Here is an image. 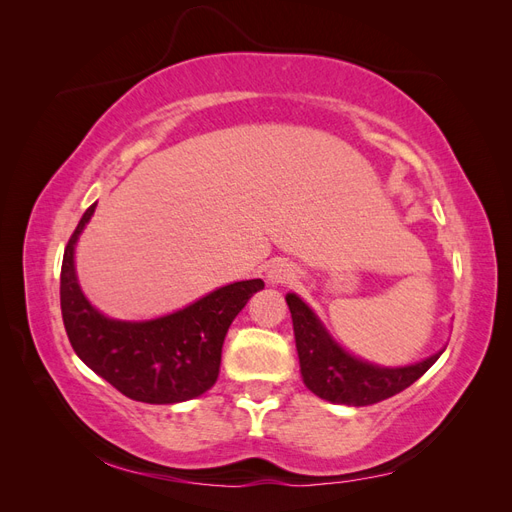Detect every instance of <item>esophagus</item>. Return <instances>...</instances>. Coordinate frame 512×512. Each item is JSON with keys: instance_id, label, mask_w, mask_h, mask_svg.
<instances>
[{"instance_id": "1", "label": "esophagus", "mask_w": 512, "mask_h": 512, "mask_svg": "<svg viewBox=\"0 0 512 512\" xmlns=\"http://www.w3.org/2000/svg\"><path fill=\"white\" fill-rule=\"evenodd\" d=\"M297 277V269L286 260H277L267 271V280L271 284H290Z\"/></svg>"}]
</instances>
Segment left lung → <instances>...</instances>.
Wrapping results in <instances>:
<instances>
[{
    "instance_id": "left-lung-1",
    "label": "left lung",
    "mask_w": 512,
    "mask_h": 512,
    "mask_svg": "<svg viewBox=\"0 0 512 512\" xmlns=\"http://www.w3.org/2000/svg\"><path fill=\"white\" fill-rule=\"evenodd\" d=\"M286 303L292 314L303 382L314 395L331 404L371 406L389 399L421 378L444 352L440 350L429 359L406 367L371 365L339 346L297 294L288 292Z\"/></svg>"
}]
</instances>
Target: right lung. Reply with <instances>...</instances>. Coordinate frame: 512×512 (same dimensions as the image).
I'll return each mask as SVG.
<instances>
[{
    "label": "right lung",
    "mask_w": 512,
    "mask_h": 512,
    "mask_svg": "<svg viewBox=\"0 0 512 512\" xmlns=\"http://www.w3.org/2000/svg\"><path fill=\"white\" fill-rule=\"evenodd\" d=\"M96 211L91 205L74 228L61 262V316L79 359L119 393L145 404H179L218 380L228 327L265 288L262 280L222 286L207 297L156 320H113L91 305L76 280L74 245Z\"/></svg>",
    "instance_id": "right-lung-1"
}]
</instances>
